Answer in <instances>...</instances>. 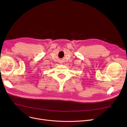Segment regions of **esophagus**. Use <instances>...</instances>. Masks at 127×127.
<instances>
[{"instance_id":"1","label":"esophagus","mask_w":127,"mask_h":127,"mask_svg":"<svg viewBox=\"0 0 127 127\" xmlns=\"http://www.w3.org/2000/svg\"><path fill=\"white\" fill-rule=\"evenodd\" d=\"M61 64H62V63H61Z\"/></svg>"}]
</instances>
